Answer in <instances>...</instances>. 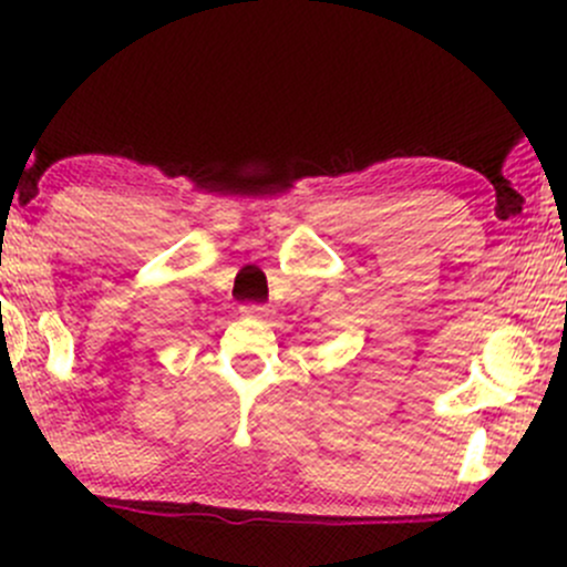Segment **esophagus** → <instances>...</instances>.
Listing matches in <instances>:
<instances>
[{"label":"esophagus","mask_w":567,"mask_h":567,"mask_svg":"<svg viewBox=\"0 0 567 567\" xmlns=\"http://www.w3.org/2000/svg\"><path fill=\"white\" fill-rule=\"evenodd\" d=\"M241 312H244V316H249V318H268V316H271V310H268V307H262V305H244Z\"/></svg>","instance_id":"obj_1"}]
</instances>
